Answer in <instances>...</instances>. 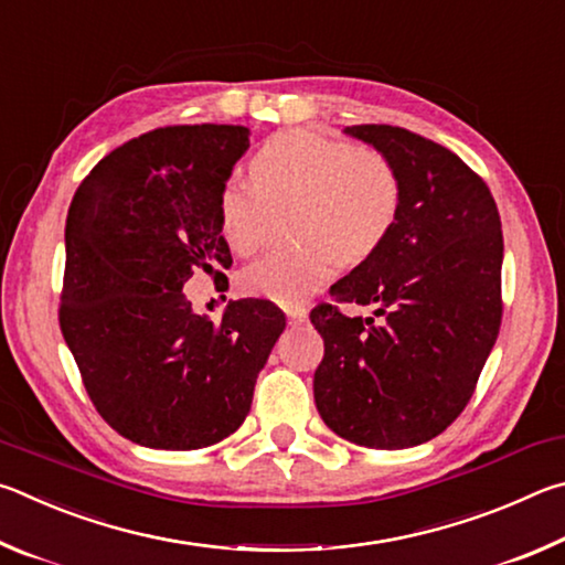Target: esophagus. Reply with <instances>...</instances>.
<instances>
[{
  "label": "esophagus",
  "mask_w": 565,
  "mask_h": 565,
  "mask_svg": "<svg viewBox=\"0 0 565 565\" xmlns=\"http://www.w3.org/2000/svg\"><path fill=\"white\" fill-rule=\"evenodd\" d=\"M284 313H286V319H289V323H303L306 319H309V309L301 303L284 306Z\"/></svg>",
  "instance_id": "esophagus-1"
}]
</instances>
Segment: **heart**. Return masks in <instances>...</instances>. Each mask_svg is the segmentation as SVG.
<instances>
[{"label":"heart","mask_w":565,"mask_h":565,"mask_svg":"<svg viewBox=\"0 0 565 565\" xmlns=\"http://www.w3.org/2000/svg\"><path fill=\"white\" fill-rule=\"evenodd\" d=\"M252 186L228 181L218 191V232L234 254L262 248L269 212L289 209L286 234L296 244L276 248L242 274L246 294L299 303L327 284L337 264H361L394 232L404 202L398 169L384 151L317 131L271 137L248 161Z\"/></svg>","instance_id":"b5f03b06"}]
</instances>
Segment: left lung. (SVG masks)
<instances>
[{"mask_svg":"<svg viewBox=\"0 0 565 565\" xmlns=\"http://www.w3.org/2000/svg\"><path fill=\"white\" fill-rule=\"evenodd\" d=\"M343 131L394 161L404 202L384 246L331 286L380 321L311 311L323 339L313 398L333 434L394 451L446 431L473 396L501 329V216L451 149L388 124Z\"/></svg>","mask_w":565,"mask_h":565,"instance_id":"1","label":"left lung"}]
</instances>
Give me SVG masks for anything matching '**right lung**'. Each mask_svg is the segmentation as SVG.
<instances>
[{
    "label": "right lung",
    "mask_w": 565,
    "mask_h": 565,
    "mask_svg": "<svg viewBox=\"0 0 565 565\" xmlns=\"http://www.w3.org/2000/svg\"><path fill=\"white\" fill-rule=\"evenodd\" d=\"M234 124L127 141L82 181L66 216L60 327L99 416L129 441L194 451L234 434L286 319L264 299L191 311L196 271L226 281L218 191L248 149Z\"/></svg>",
    "instance_id": "1"
}]
</instances>
